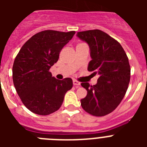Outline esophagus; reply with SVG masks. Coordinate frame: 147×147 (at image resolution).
Wrapping results in <instances>:
<instances>
[{"instance_id":"esophagus-1","label":"esophagus","mask_w":147,"mask_h":147,"mask_svg":"<svg viewBox=\"0 0 147 147\" xmlns=\"http://www.w3.org/2000/svg\"><path fill=\"white\" fill-rule=\"evenodd\" d=\"M73 84H74V85H75L76 87H77V88L78 87H80V85H81V83H80V82L76 81V80H73Z\"/></svg>"}]
</instances>
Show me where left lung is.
<instances>
[{
    "mask_svg": "<svg viewBox=\"0 0 147 147\" xmlns=\"http://www.w3.org/2000/svg\"><path fill=\"white\" fill-rule=\"evenodd\" d=\"M76 36L89 45L92 59L88 70L98 75L95 85L81 84L88 91L80 100L82 107L90 115L104 116L113 112L124 97L130 80L129 59L117 40L101 30L80 32Z\"/></svg>",
    "mask_w": 147,
    "mask_h": 147,
    "instance_id": "8db88e82",
    "label": "left lung"
}]
</instances>
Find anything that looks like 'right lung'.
I'll return each mask as SVG.
<instances>
[{
    "label": "right lung",
    "mask_w": 147,
    "mask_h": 147,
    "mask_svg": "<svg viewBox=\"0 0 147 147\" xmlns=\"http://www.w3.org/2000/svg\"><path fill=\"white\" fill-rule=\"evenodd\" d=\"M75 33L40 32L26 41L17 55L12 67L13 82L23 105L34 113L47 115L58 110L65 94L72 88L71 78L57 80L49 69Z\"/></svg>",
    "instance_id": "right-lung-1"
}]
</instances>
